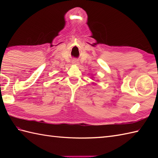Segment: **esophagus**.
I'll return each instance as SVG.
<instances>
[{
	"instance_id": "obj_1",
	"label": "esophagus",
	"mask_w": 158,
	"mask_h": 158,
	"mask_svg": "<svg viewBox=\"0 0 158 158\" xmlns=\"http://www.w3.org/2000/svg\"><path fill=\"white\" fill-rule=\"evenodd\" d=\"M73 64H79V62L77 61V60H74V61L73 62Z\"/></svg>"
}]
</instances>
